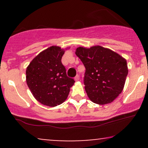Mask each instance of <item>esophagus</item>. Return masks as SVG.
<instances>
[{
  "instance_id": "34e87169",
  "label": "esophagus",
  "mask_w": 148,
  "mask_h": 148,
  "mask_svg": "<svg viewBox=\"0 0 148 148\" xmlns=\"http://www.w3.org/2000/svg\"><path fill=\"white\" fill-rule=\"evenodd\" d=\"M74 80H75L76 81H79V75H76L75 77H74Z\"/></svg>"
}]
</instances>
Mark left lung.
Masks as SVG:
<instances>
[{
    "label": "left lung",
    "mask_w": 148,
    "mask_h": 148,
    "mask_svg": "<svg viewBox=\"0 0 148 148\" xmlns=\"http://www.w3.org/2000/svg\"><path fill=\"white\" fill-rule=\"evenodd\" d=\"M75 53L86 68L84 83L89 99L98 104L112 102L125 86L128 74L126 60L101 46L79 47Z\"/></svg>",
    "instance_id": "obj_1"
}]
</instances>
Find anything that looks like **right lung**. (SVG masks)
I'll use <instances>...</instances> for the list:
<instances>
[{"mask_svg": "<svg viewBox=\"0 0 148 148\" xmlns=\"http://www.w3.org/2000/svg\"><path fill=\"white\" fill-rule=\"evenodd\" d=\"M64 49L52 46L38 54L26 69V82L39 102L53 107L68 97L74 80L67 76L61 62Z\"/></svg>", "mask_w": 148, "mask_h": 148, "instance_id": "obj_1", "label": "right lung"}]
</instances>
